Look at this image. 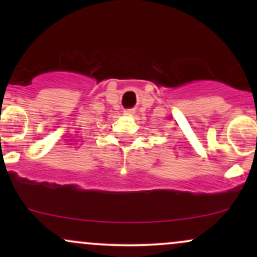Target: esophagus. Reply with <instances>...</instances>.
<instances>
[{"mask_svg":"<svg viewBox=\"0 0 257 257\" xmlns=\"http://www.w3.org/2000/svg\"><path fill=\"white\" fill-rule=\"evenodd\" d=\"M134 112H135L134 108H125L124 110L125 114H134Z\"/></svg>","mask_w":257,"mask_h":257,"instance_id":"1","label":"esophagus"}]
</instances>
